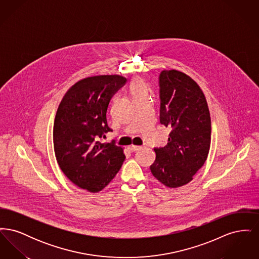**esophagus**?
Returning <instances> with one entry per match:
<instances>
[{
	"label": "esophagus",
	"mask_w": 259,
	"mask_h": 259,
	"mask_svg": "<svg viewBox=\"0 0 259 259\" xmlns=\"http://www.w3.org/2000/svg\"><path fill=\"white\" fill-rule=\"evenodd\" d=\"M141 148H142V147H140V146H134V145L129 146V149H130V150H132V151H137V150L141 149Z\"/></svg>",
	"instance_id": "1"
}]
</instances>
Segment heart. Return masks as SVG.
Segmentation results:
<instances>
[{"label":"heart","instance_id":"1","mask_svg":"<svg viewBox=\"0 0 259 259\" xmlns=\"http://www.w3.org/2000/svg\"><path fill=\"white\" fill-rule=\"evenodd\" d=\"M132 93H133V96L135 99L148 97V85H147V83L142 79L137 80L134 87H133Z\"/></svg>","mask_w":259,"mask_h":259}]
</instances>
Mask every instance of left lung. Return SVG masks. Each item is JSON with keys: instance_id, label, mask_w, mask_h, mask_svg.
Masks as SVG:
<instances>
[{"instance_id": "1", "label": "left lung", "mask_w": 259, "mask_h": 259, "mask_svg": "<svg viewBox=\"0 0 259 259\" xmlns=\"http://www.w3.org/2000/svg\"><path fill=\"white\" fill-rule=\"evenodd\" d=\"M160 122L172 129L164 148H154L150 171L161 184L187 185L207 160L210 116L202 89L189 75L164 70L159 75Z\"/></svg>"}]
</instances>
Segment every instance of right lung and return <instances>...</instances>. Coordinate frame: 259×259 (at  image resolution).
<instances>
[{
	"mask_svg": "<svg viewBox=\"0 0 259 259\" xmlns=\"http://www.w3.org/2000/svg\"><path fill=\"white\" fill-rule=\"evenodd\" d=\"M126 80L118 74L80 79L66 92L55 115L56 160L73 184L89 192L109 185L125 160L123 148L113 141L102 143V138L111 131L107 121L110 101Z\"/></svg>",
	"mask_w": 259,
	"mask_h": 259,
	"instance_id": "obj_1",
	"label": "right lung"
}]
</instances>
